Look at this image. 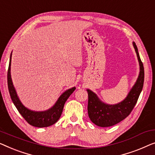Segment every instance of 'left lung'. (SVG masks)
<instances>
[{"instance_id":"1","label":"left lung","mask_w":155,"mask_h":155,"mask_svg":"<svg viewBox=\"0 0 155 155\" xmlns=\"http://www.w3.org/2000/svg\"><path fill=\"white\" fill-rule=\"evenodd\" d=\"M135 51L138 57L140 64V74L136 83L128 93L127 97L119 104H104L100 101L93 91L87 90L88 95V113L91 121L100 127H109L124 120L130 114L137 103L138 99L142 91L144 83V67L139 55L138 48L136 43H133Z\"/></svg>"}]
</instances>
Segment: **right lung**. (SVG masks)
<instances>
[{"label":"right lung","instance_id":"add662e5","mask_svg":"<svg viewBox=\"0 0 155 155\" xmlns=\"http://www.w3.org/2000/svg\"><path fill=\"white\" fill-rule=\"evenodd\" d=\"M11 57L12 53L10 55L9 67H8V86L10 97H11L13 103L16 107L18 112L20 113L23 118L27 121L28 124L35 126V127H48V126H50L56 123L62 114L65 102L67 101V100L70 96L71 93L74 91L76 89L75 87L69 89V90L65 91L64 93H62L61 96L59 97L55 105L48 110L44 111V112H34V111L28 110L21 104L20 100L17 97L14 86H13L11 75H10Z\"/></svg>","mask_w":155,"mask_h":155}]
</instances>
